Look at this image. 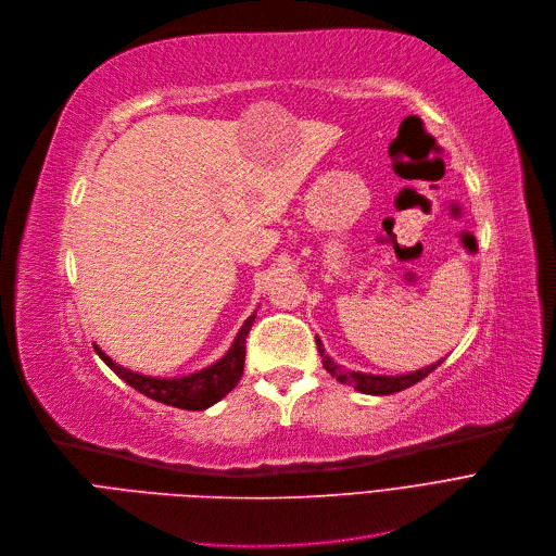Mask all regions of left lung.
<instances>
[{
  "mask_svg": "<svg viewBox=\"0 0 556 556\" xmlns=\"http://www.w3.org/2000/svg\"><path fill=\"white\" fill-rule=\"evenodd\" d=\"M316 346H319V353L324 357V366L326 371L337 378L341 384H351L355 387L357 391L362 393H374V395H389V393H395V391H403L416 382H420L422 378H428L434 368L443 362H437V364H430L426 368H418V371L414 374H405V376H371V374H357V371H346V368H341L332 362L330 355H326V349L324 343L316 339Z\"/></svg>",
  "mask_w": 556,
  "mask_h": 556,
  "instance_id": "8db88e82",
  "label": "left lung"
}]
</instances>
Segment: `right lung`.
<instances>
[{
    "instance_id": "right-lung-1",
    "label": "right lung",
    "mask_w": 556,
    "mask_h": 556,
    "mask_svg": "<svg viewBox=\"0 0 556 556\" xmlns=\"http://www.w3.org/2000/svg\"><path fill=\"white\" fill-rule=\"evenodd\" d=\"M253 321H255V314H251L244 321V326L240 328V332H237V337L232 341V346L219 362L203 368V371H197L192 376H182V378H149V376L128 371V368L115 364L97 346V343H94V351L105 364H109L111 371H115L126 384L149 395L151 401L197 412V409H207L210 405L219 403L224 395L228 391H232L235 384L242 380L244 357H247V334H249Z\"/></svg>"
}]
</instances>
